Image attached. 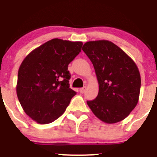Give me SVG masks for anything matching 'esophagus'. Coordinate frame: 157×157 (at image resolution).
<instances>
[{
  "label": "esophagus",
  "mask_w": 157,
  "mask_h": 157,
  "mask_svg": "<svg viewBox=\"0 0 157 157\" xmlns=\"http://www.w3.org/2000/svg\"><path fill=\"white\" fill-rule=\"evenodd\" d=\"M86 87L80 88V93H84L85 91H86Z\"/></svg>",
  "instance_id": "esophagus-1"
}]
</instances>
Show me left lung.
Instances as JSON below:
<instances>
[{
    "label": "left lung",
    "instance_id": "8db88e82",
    "mask_svg": "<svg viewBox=\"0 0 157 157\" xmlns=\"http://www.w3.org/2000/svg\"><path fill=\"white\" fill-rule=\"evenodd\" d=\"M82 49L93 63L99 83L98 96L87 101L88 106L103 122L122 121L139 100L141 80L137 64L108 40L87 42Z\"/></svg>",
    "mask_w": 157,
    "mask_h": 157
}]
</instances>
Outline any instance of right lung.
Returning a JSON list of instances; mask_svg holds the SVG:
<instances>
[{"label": "right lung", "mask_w": 157, "mask_h": 157, "mask_svg": "<svg viewBox=\"0 0 157 157\" xmlns=\"http://www.w3.org/2000/svg\"><path fill=\"white\" fill-rule=\"evenodd\" d=\"M83 42L53 39L35 48L18 71L17 95L26 115L39 124L59 118L77 94L70 88L68 64Z\"/></svg>", "instance_id": "right-lung-1"}]
</instances>
